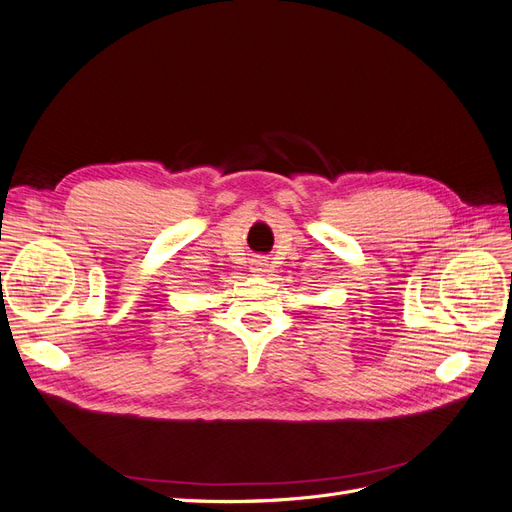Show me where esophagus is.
Masks as SVG:
<instances>
[{"label": "esophagus", "instance_id": "1", "mask_svg": "<svg viewBox=\"0 0 512 512\" xmlns=\"http://www.w3.org/2000/svg\"><path fill=\"white\" fill-rule=\"evenodd\" d=\"M269 269V260L265 256H256L252 260V271L254 273H265Z\"/></svg>", "mask_w": 512, "mask_h": 512}]
</instances>
